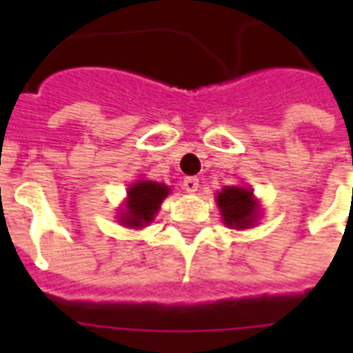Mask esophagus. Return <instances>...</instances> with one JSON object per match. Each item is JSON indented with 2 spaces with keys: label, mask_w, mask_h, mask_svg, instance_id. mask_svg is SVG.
<instances>
[{
  "label": "esophagus",
  "mask_w": 353,
  "mask_h": 353,
  "mask_svg": "<svg viewBox=\"0 0 353 353\" xmlns=\"http://www.w3.org/2000/svg\"><path fill=\"white\" fill-rule=\"evenodd\" d=\"M198 187H199L198 177H185V179H183V188H185L187 192H196Z\"/></svg>",
  "instance_id": "1"
}]
</instances>
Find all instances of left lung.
<instances>
[{
  "instance_id": "left-lung-1",
  "label": "left lung",
  "mask_w": 353,
  "mask_h": 353,
  "mask_svg": "<svg viewBox=\"0 0 353 353\" xmlns=\"http://www.w3.org/2000/svg\"><path fill=\"white\" fill-rule=\"evenodd\" d=\"M221 216L229 227L245 229L254 223L256 218V203L252 199V192L241 187H227L218 194Z\"/></svg>"
}]
</instances>
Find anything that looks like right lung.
I'll list each match as a JSON object with an SVG mask.
<instances>
[{
    "label": "right lung",
    "mask_w": 353,
    "mask_h": 353,
    "mask_svg": "<svg viewBox=\"0 0 353 353\" xmlns=\"http://www.w3.org/2000/svg\"><path fill=\"white\" fill-rule=\"evenodd\" d=\"M168 192L170 190L163 183L139 181L132 185L128 188V209L121 216V221L126 227H135V229L148 225Z\"/></svg>",
    "instance_id": "1"
}]
</instances>
